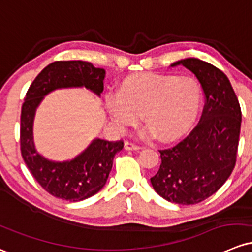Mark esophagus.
<instances>
[{"instance_id":"1","label":"esophagus","mask_w":252,"mask_h":252,"mask_svg":"<svg viewBox=\"0 0 252 252\" xmlns=\"http://www.w3.org/2000/svg\"><path fill=\"white\" fill-rule=\"evenodd\" d=\"M124 148H126V151H139V150H141V147H140L139 145H135V144H133V142H129V141L124 142Z\"/></svg>"}]
</instances>
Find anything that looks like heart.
<instances>
[{
  "mask_svg": "<svg viewBox=\"0 0 252 252\" xmlns=\"http://www.w3.org/2000/svg\"><path fill=\"white\" fill-rule=\"evenodd\" d=\"M105 102L119 133L135 126L142 115L146 136L173 142L194 124L203 105V89L189 76L141 73L124 79L119 92H108Z\"/></svg>",
  "mask_w": 252,
  "mask_h": 252,
  "instance_id": "1",
  "label": "heart"
}]
</instances>
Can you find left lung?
Returning <instances> with one entry per match:
<instances>
[{
	"label": "left lung",
	"instance_id": "8db88e82",
	"mask_svg": "<svg viewBox=\"0 0 252 252\" xmlns=\"http://www.w3.org/2000/svg\"><path fill=\"white\" fill-rule=\"evenodd\" d=\"M194 73L205 94L199 123L173 148L161 150L156 192L171 203L190 205L221 189L232 174L239 144L242 111L228 77L211 63L186 58L171 63Z\"/></svg>",
	"mask_w": 252,
	"mask_h": 252
}]
</instances>
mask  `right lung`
Here are the masks:
<instances>
[{
  "label": "right lung",
  "instance_id": "add662e5",
  "mask_svg": "<svg viewBox=\"0 0 252 252\" xmlns=\"http://www.w3.org/2000/svg\"><path fill=\"white\" fill-rule=\"evenodd\" d=\"M105 76L104 68L94 67L88 62H55L41 71L26 93L20 118L21 156L36 181L60 199L81 202L96 194L105 186L113 158L123 148V141L95 139L73 159L50 160L36 150L33 141L36 110L44 96L57 89L84 87L100 97Z\"/></svg>",
  "mask_w": 252,
  "mask_h": 252
}]
</instances>
